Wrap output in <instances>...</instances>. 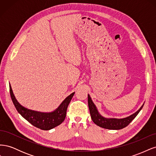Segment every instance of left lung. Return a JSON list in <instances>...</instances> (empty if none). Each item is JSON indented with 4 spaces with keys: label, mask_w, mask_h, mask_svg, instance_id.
Segmentation results:
<instances>
[{
    "label": "left lung",
    "mask_w": 156,
    "mask_h": 156,
    "mask_svg": "<svg viewBox=\"0 0 156 156\" xmlns=\"http://www.w3.org/2000/svg\"><path fill=\"white\" fill-rule=\"evenodd\" d=\"M88 107L90 110V113L92 118V121L95 123L97 126L101 127L108 129H121L124 128L125 127L128 126L130 122L133 120L139 114L140 111L142 109V108L144 104L140 107L139 109L135 112L134 114L127 116L124 119H107L102 116L100 113H99L96 105H94L92 99L88 94Z\"/></svg>",
    "instance_id": "1"
}]
</instances>
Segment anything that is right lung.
Masks as SVG:
<instances>
[{
    "label": "right lung",
    "mask_w": 156,
    "mask_h": 156,
    "mask_svg": "<svg viewBox=\"0 0 156 156\" xmlns=\"http://www.w3.org/2000/svg\"><path fill=\"white\" fill-rule=\"evenodd\" d=\"M9 85L12 100L18 112L32 125L42 130L51 129L62 123L66 116L68 106L75 94V92L71 94L54 111L41 112L28 109L22 106L14 96L10 84H9Z\"/></svg>",
    "instance_id": "1"
}]
</instances>
